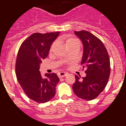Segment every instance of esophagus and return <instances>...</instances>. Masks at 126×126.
<instances>
[{
	"label": "esophagus",
	"instance_id": "esophagus-1",
	"mask_svg": "<svg viewBox=\"0 0 126 126\" xmlns=\"http://www.w3.org/2000/svg\"><path fill=\"white\" fill-rule=\"evenodd\" d=\"M67 74H68V73H65V72H61V73H59L58 76H59V78H63V77H65V76L67 75Z\"/></svg>",
	"mask_w": 126,
	"mask_h": 126
}]
</instances>
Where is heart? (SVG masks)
<instances>
[{
  "label": "heart",
  "mask_w": 126,
  "mask_h": 126,
  "mask_svg": "<svg viewBox=\"0 0 126 126\" xmlns=\"http://www.w3.org/2000/svg\"><path fill=\"white\" fill-rule=\"evenodd\" d=\"M65 46H66L67 48L71 46H74V45H79L78 41L76 39L74 38H67L65 40ZM52 47H53V45L52 46Z\"/></svg>",
  "instance_id": "1"
}]
</instances>
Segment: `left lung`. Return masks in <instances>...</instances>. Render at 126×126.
<instances>
[{"instance_id":"left-lung-1","label":"left lung","mask_w":126,"mask_h":126,"mask_svg":"<svg viewBox=\"0 0 126 126\" xmlns=\"http://www.w3.org/2000/svg\"><path fill=\"white\" fill-rule=\"evenodd\" d=\"M82 42L83 53L81 64L85 67L84 78L75 76L73 89L77 96L86 100L97 97L104 90L110 73V59L107 49L99 38L87 31L74 32Z\"/></svg>"}]
</instances>
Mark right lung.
<instances>
[{"label":"right lung","instance_id":"obj_1","mask_svg":"<svg viewBox=\"0 0 126 126\" xmlns=\"http://www.w3.org/2000/svg\"><path fill=\"white\" fill-rule=\"evenodd\" d=\"M59 32L35 33L24 40L20 47L16 63L17 81L28 97L38 103L50 101L55 94L59 78L55 73L42 76L40 65L48 56Z\"/></svg>","mask_w":126,"mask_h":126}]
</instances>
